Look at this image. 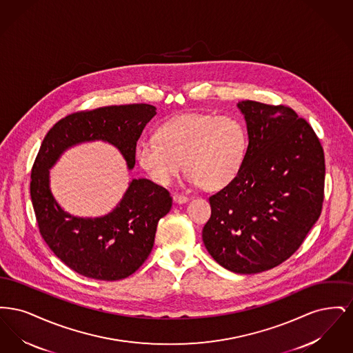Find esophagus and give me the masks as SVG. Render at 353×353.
I'll return each mask as SVG.
<instances>
[{"label":"esophagus","instance_id":"obj_1","mask_svg":"<svg viewBox=\"0 0 353 353\" xmlns=\"http://www.w3.org/2000/svg\"><path fill=\"white\" fill-rule=\"evenodd\" d=\"M173 201L176 203H185V202L189 201V197H186L184 194L176 193V194H173Z\"/></svg>","mask_w":353,"mask_h":353}]
</instances>
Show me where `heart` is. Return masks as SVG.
<instances>
[{"label":"heart","mask_w":353,"mask_h":353,"mask_svg":"<svg viewBox=\"0 0 353 353\" xmlns=\"http://www.w3.org/2000/svg\"><path fill=\"white\" fill-rule=\"evenodd\" d=\"M248 150L245 125L230 115L188 114L156 130V140H141L134 159L154 183L168 185L183 168L192 184L219 190L234 181Z\"/></svg>","instance_id":"1"}]
</instances>
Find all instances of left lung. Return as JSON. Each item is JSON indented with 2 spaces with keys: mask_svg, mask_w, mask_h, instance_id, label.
Masks as SVG:
<instances>
[{
  "mask_svg": "<svg viewBox=\"0 0 353 353\" xmlns=\"http://www.w3.org/2000/svg\"><path fill=\"white\" fill-rule=\"evenodd\" d=\"M249 145L241 172L209 197L202 241L236 274L272 269L299 249L321 213L324 152L312 127L285 105L243 101Z\"/></svg>",
  "mask_w": 353,
  "mask_h": 353,
  "instance_id": "1",
  "label": "left lung"
}]
</instances>
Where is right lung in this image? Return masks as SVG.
Masks as SVG:
<instances>
[{
	"mask_svg": "<svg viewBox=\"0 0 353 353\" xmlns=\"http://www.w3.org/2000/svg\"><path fill=\"white\" fill-rule=\"evenodd\" d=\"M154 115L156 107L144 103L77 112L55 123L42 141L30 181L35 219L51 252L83 276L119 281L134 274L151 254L172 197L148 179H134L108 214L77 217L54 199L50 169L68 148L97 140L114 145L134 168L136 143Z\"/></svg>",
	"mask_w": 353,
	"mask_h": 353,
	"instance_id": "right-lung-1",
	"label": "right lung"
}]
</instances>
